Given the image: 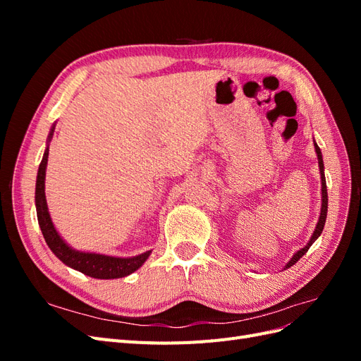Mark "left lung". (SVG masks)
Here are the masks:
<instances>
[{
    "label": "left lung",
    "instance_id": "1",
    "mask_svg": "<svg viewBox=\"0 0 361 361\" xmlns=\"http://www.w3.org/2000/svg\"><path fill=\"white\" fill-rule=\"evenodd\" d=\"M313 145H314V152H316V157H318V164H319V173H321V214H319V220L316 223L314 231L310 236V239L307 241L302 248H300L297 253H293V256L288 260V264L283 267V269H288L292 265L297 264V262L307 253V250L312 247V244L318 239L324 231V226H325V220H326V212H329V194H326V182H325V174H324V159H322V152L319 149V146L316 145V141L313 138Z\"/></svg>",
    "mask_w": 361,
    "mask_h": 361
}]
</instances>
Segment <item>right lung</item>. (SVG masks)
<instances>
[{
	"label": "right lung",
	"mask_w": 361,
	"mask_h": 361,
	"mask_svg": "<svg viewBox=\"0 0 361 361\" xmlns=\"http://www.w3.org/2000/svg\"><path fill=\"white\" fill-rule=\"evenodd\" d=\"M54 129L56 123L51 126V130L47 140V147L43 152V158L37 170V179H36V212H37V221L40 226V231L43 238L51 248V251L56 255L64 265L80 271L82 274L99 279V280H111V279H122L129 274H133L138 268L145 265V262L149 259L152 250L145 251L138 256L130 257H118L96 253V251H82L76 250L64 241L63 236L59 233L52 223V218L49 215L47 195H45V178H47V166H48V155H49V143L54 135Z\"/></svg>",
	"instance_id": "obj_1"
}]
</instances>
